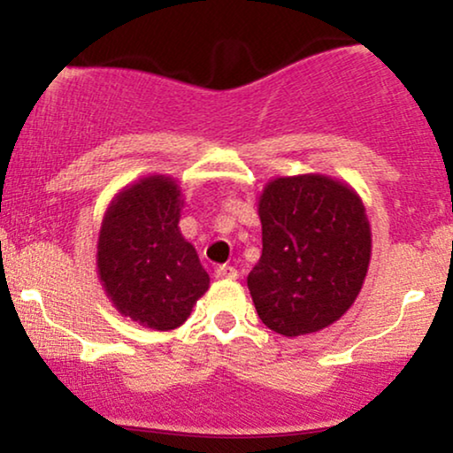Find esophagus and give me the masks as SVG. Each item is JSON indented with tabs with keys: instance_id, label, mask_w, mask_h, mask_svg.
Here are the masks:
<instances>
[{
	"instance_id": "34e87169",
	"label": "esophagus",
	"mask_w": 453,
	"mask_h": 453,
	"mask_svg": "<svg viewBox=\"0 0 453 453\" xmlns=\"http://www.w3.org/2000/svg\"><path fill=\"white\" fill-rule=\"evenodd\" d=\"M215 277L217 279H236L238 277V270L234 266H227V264H223L215 270Z\"/></svg>"
}]
</instances>
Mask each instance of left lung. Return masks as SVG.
I'll list each match as a JSON object with an SVG mask.
<instances>
[{
    "mask_svg": "<svg viewBox=\"0 0 453 453\" xmlns=\"http://www.w3.org/2000/svg\"><path fill=\"white\" fill-rule=\"evenodd\" d=\"M262 257L247 277L259 319L283 336L324 330L356 303L371 226L360 196L324 174L279 176L259 196Z\"/></svg>",
    "mask_w": 453,
    "mask_h": 453,
    "instance_id": "obj_1",
    "label": "left lung"
}]
</instances>
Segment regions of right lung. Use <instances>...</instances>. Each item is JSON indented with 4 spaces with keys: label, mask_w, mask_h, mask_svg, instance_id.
Here are the masks:
<instances>
[{
    "label": "right lung",
    "mask_w": 453,
    "mask_h": 453,
    "mask_svg": "<svg viewBox=\"0 0 453 453\" xmlns=\"http://www.w3.org/2000/svg\"><path fill=\"white\" fill-rule=\"evenodd\" d=\"M183 197L174 179L144 176L114 196L97 238V274L114 309L150 330L185 324L209 289L194 244L179 230Z\"/></svg>",
    "instance_id": "1"
}]
</instances>
